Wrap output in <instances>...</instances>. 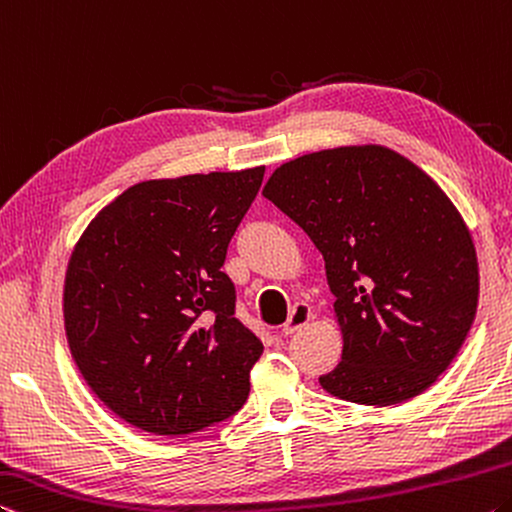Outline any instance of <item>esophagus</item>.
I'll return each mask as SVG.
<instances>
[{
  "label": "esophagus",
  "mask_w": 512,
  "mask_h": 512,
  "mask_svg": "<svg viewBox=\"0 0 512 512\" xmlns=\"http://www.w3.org/2000/svg\"><path fill=\"white\" fill-rule=\"evenodd\" d=\"M311 320H313V308L308 306V304H304V301H297V304L292 306V311L288 315L286 324H283V333L292 335L295 331H299L301 326H306Z\"/></svg>",
  "instance_id": "1"
}]
</instances>
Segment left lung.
<instances>
[{
  "label": "left lung",
  "mask_w": 512,
  "mask_h": 512,
  "mask_svg": "<svg viewBox=\"0 0 512 512\" xmlns=\"http://www.w3.org/2000/svg\"><path fill=\"white\" fill-rule=\"evenodd\" d=\"M263 195L322 251L342 326L333 397L392 406L438 381L479 304L463 217L429 174L385 147H338L283 163Z\"/></svg>",
  "instance_id": "1"
}]
</instances>
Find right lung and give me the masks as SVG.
Returning <instances> with one entry per match:
<instances>
[{
    "label": "right lung",
    "instance_id": "right-lung-1",
    "mask_svg": "<svg viewBox=\"0 0 512 512\" xmlns=\"http://www.w3.org/2000/svg\"><path fill=\"white\" fill-rule=\"evenodd\" d=\"M265 167L145 181L83 231L63 313L74 363L117 417L188 435L238 413L263 342L222 272Z\"/></svg>",
    "mask_w": 512,
    "mask_h": 512
}]
</instances>
